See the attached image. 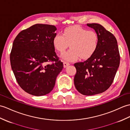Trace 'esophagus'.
Returning <instances> with one entry per match:
<instances>
[{
	"label": "esophagus",
	"instance_id": "esophagus-1",
	"mask_svg": "<svg viewBox=\"0 0 130 130\" xmlns=\"http://www.w3.org/2000/svg\"><path fill=\"white\" fill-rule=\"evenodd\" d=\"M70 65V63L66 61H64V68H66L68 66H69Z\"/></svg>",
	"mask_w": 130,
	"mask_h": 130
}]
</instances>
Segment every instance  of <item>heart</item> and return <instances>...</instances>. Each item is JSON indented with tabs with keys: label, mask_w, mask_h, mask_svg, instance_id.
I'll list each match as a JSON object with an SVG mask.
<instances>
[{
	"label": "heart",
	"mask_w": 130,
	"mask_h": 130,
	"mask_svg": "<svg viewBox=\"0 0 130 130\" xmlns=\"http://www.w3.org/2000/svg\"><path fill=\"white\" fill-rule=\"evenodd\" d=\"M53 43L59 53H64L70 44V49L62 55V58L74 61L80 57L90 58L97 49L99 37L95 31L87 30L80 26H70L65 29L63 34L58 33L53 38Z\"/></svg>",
	"instance_id": "1"
}]
</instances>
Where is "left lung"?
<instances>
[{"mask_svg": "<svg viewBox=\"0 0 130 130\" xmlns=\"http://www.w3.org/2000/svg\"><path fill=\"white\" fill-rule=\"evenodd\" d=\"M87 25L95 29L99 44L88 59L74 64L76 69L74 84L81 94L91 96L105 91L112 85L119 67L120 55L116 39L112 33L99 24Z\"/></svg>", "mask_w": 130, "mask_h": 130, "instance_id": "8db88e82", "label": "left lung"}]
</instances>
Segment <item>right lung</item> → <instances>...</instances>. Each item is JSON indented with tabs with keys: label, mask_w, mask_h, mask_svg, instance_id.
<instances>
[{
	"label": "right lung",
	"mask_w": 130,
	"mask_h": 130,
	"mask_svg": "<svg viewBox=\"0 0 130 130\" xmlns=\"http://www.w3.org/2000/svg\"><path fill=\"white\" fill-rule=\"evenodd\" d=\"M56 30L54 25L37 24L20 31L13 41L11 67L19 85L29 94L50 92L64 68L53 43Z\"/></svg>",
	"instance_id": "1"
}]
</instances>
